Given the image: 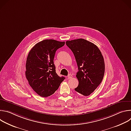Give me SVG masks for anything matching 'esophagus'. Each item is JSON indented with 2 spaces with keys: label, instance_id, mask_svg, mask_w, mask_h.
I'll list each match as a JSON object with an SVG mask.
<instances>
[{
  "label": "esophagus",
  "instance_id": "34e87169",
  "mask_svg": "<svg viewBox=\"0 0 131 131\" xmlns=\"http://www.w3.org/2000/svg\"><path fill=\"white\" fill-rule=\"evenodd\" d=\"M72 78V76L71 75V74H69L68 76H67V78H68V79H71V78Z\"/></svg>",
  "mask_w": 131,
  "mask_h": 131
}]
</instances>
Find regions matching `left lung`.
Segmentation results:
<instances>
[{
    "instance_id": "1",
    "label": "left lung",
    "mask_w": 131,
    "mask_h": 131,
    "mask_svg": "<svg viewBox=\"0 0 131 131\" xmlns=\"http://www.w3.org/2000/svg\"><path fill=\"white\" fill-rule=\"evenodd\" d=\"M75 58L79 71L76 74L79 84L74 90L84 96H89L103 80L105 63L99 48L84 39L66 42Z\"/></svg>"
}]
</instances>
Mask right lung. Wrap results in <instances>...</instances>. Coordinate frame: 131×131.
<instances>
[{"label":"right lung","instance_id":"1","mask_svg":"<svg viewBox=\"0 0 131 131\" xmlns=\"http://www.w3.org/2000/svg\"><path fill=\"white\" fill-rule=\"evenodd\" d=\"M65 42L46 39L36 43L29 51L26 63L25 75L29 84L39 96H49L65 79L56 73L55 54Z\"/></svg>","mask_w":131,"mask_h":131}]
</instances>
